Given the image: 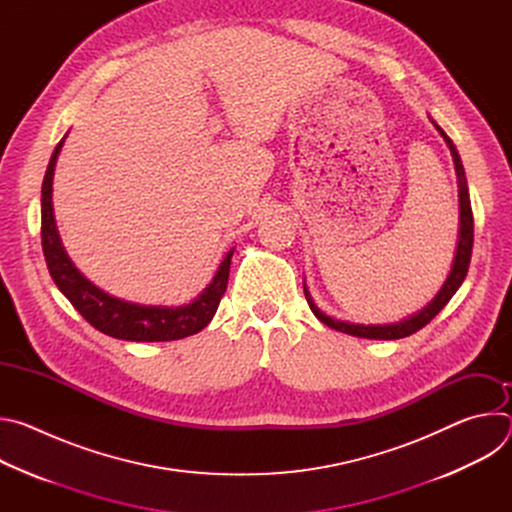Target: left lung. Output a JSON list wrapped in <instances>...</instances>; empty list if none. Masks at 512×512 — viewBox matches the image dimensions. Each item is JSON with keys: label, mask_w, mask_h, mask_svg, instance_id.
Instances as JSON below:
<instances>
[{"label": "left lung", "mask_w": 512, "mask_h": 512, "mask_svg": "<svg viewBox=\"0 0 512 512\" xmlns=\"http://www.w3.org/2000/svg\"><path fill=\"white\" fill-rule=\"evenodd\" d=\"M431 123L435 125L437 133H440L446 141V145L450 148L452 160H454V168H456V176H458V202H460V227H458V243H456V251H454V261L450 267V273L444 281V285L440 287V291L431 298V302L427 306H423L419 312H415L409 318H403L399 322H391V324H354V322H344V320H336L332 316H328L326 312H322L304 283V294L306 300L310 304V310L314 312V316L326 324L328 328H334L338 332L350 334V336H358V338H369V340H397V338H405L417 330H421L425 324H429L437 314L444 310V306L452 300V296L458 291V287L462 285V281L466 279L468 267H470V257H472V243H474V218H472V206H470V194H468V182H466V172L460 160V154L456 150L454 141L446 135V131L437 125L433 119Z\"/></svg>", "instance_id": "8db88e82"}]
</instances>
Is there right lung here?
Here are the masks:
<instances>
[{"label":"right lung","mask_w":512,"mask_h":512,"mask_svg":"<svg viewBox=\"0 0 512 512\" xmlns=\"http://www.w3.org/2000/svg\"><path fill=\"white\" fill-rule=\"evenodd\" d=\"M64 139L66 135L54 148L46 168L44 182H42V249H44L50 277L54 279L56 287L93 328L119 340L168 342V340H180V338L192 336L202 328H206L227 291L231 257L235 249H231L225 255L216 273L212 275L210 283L190 304L145 306V304H133L107 294V291L97 287L91 279H87L77 269L75 263H72V259L62 247V241L56 229L54 206H52V180H54V168H56L58 154L64 145Z\"/></svg>","instance_id":"right-lung-1"}]
</instances>
